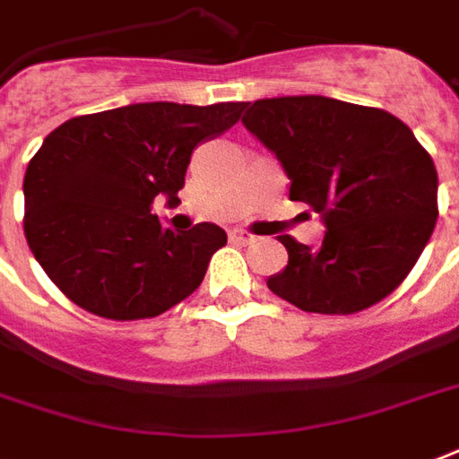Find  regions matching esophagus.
<instances>
[{"mask_svg":"<svg viewBox=\"0 0 459 459\" xmlns=\"http://www.w3.org/2000/svg\"><path fill=\"white\" fill-rule=\"evenodd\" d=\"M230 239L234 244H249L254 239V234L244 232V230H234V232H230Z\"/></svg>","mask_w":459,"mask_h":459,"instance_id":"esophagus-1","label":"esophagus"}]
</instances>
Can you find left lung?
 <instances>
[{"mask_svg":"<svg viewBox=\"0 0 459 459\" xmlns=\"http://www.w3.org/2000/svg\"><path fill=\"white\" fill-rule=\"evenodd\" d=\"M244 107V126L289 173L290 200L327 227L320 249L279 237L289 264L266 286L323 316H352L399 289L437 220L436 163L413 132L379 107L320 95Z\"/></svg>","mask_w":459,"mask_h":459,"instance_id":"8db88e82","label":"left lung"}]
</instances>
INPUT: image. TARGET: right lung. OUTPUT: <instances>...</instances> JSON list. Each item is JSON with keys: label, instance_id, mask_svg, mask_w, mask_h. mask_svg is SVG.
Returning a JSON list of instances; mask_svg holds the SVG:
<instances>
[{"label": "right lung", "instance_id": "1", "mask_svg": "<svg viewBox=\"0 0 459 459\" xmlns=\"http://www.w3.org/2000/svg\"><path fill=\"white\" fill-rule=\"evenodd\" d=\"M242 109L142 102L73 117L46 136L23 176V234L75 306L107 320H143L203 283L225 230L160 227L153 197L178 200L193 149L234 126Z\"/></svg>", "mask_w": 459, "mask_h": 459}]
</instances>
